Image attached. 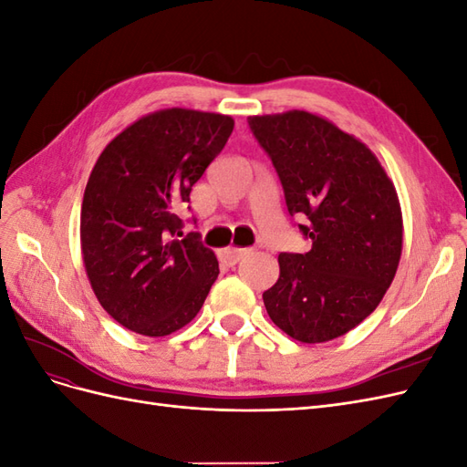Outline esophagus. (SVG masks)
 I'll return each mask as SVG.
<instances>
[{"label":"esophagus","instance_id":"34e87169","mask_svg":"<svg viewBox=\"0 0 467 467\" xmlns=\"http://www.w3.org/2000/svg\"><path fill=\"white\" fill-rule=\"evenodd\" d=\"M247 253H251V249H239V247H230V249H223L220 253V259L225 263V265H237L239 261H242Z\"/></svg>","mask_w":467,"mask_h":467}]
</instances>
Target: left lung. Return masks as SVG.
Listing matches in <instances>:
<instances>
[{
  "instance_id": "left-lung-1",
  "label": "left lung",
  "mask_w": 467,
  "mask_h": 467,
  "mask_svg": "<svg viewBox=\"0 0 467 467\" xmlns=\"http://www.w3.org/2000/svg\"><path fill=\"white\" fill-rule=\"evenodd\" d=\"M285 189L290 216L312 239L307 253H280V275L263 292L268 317L300 343H327L355 329L384 298L403 249L398 191L374 151L307 110L249 117Z\"/></svg>"
}]
</instances>
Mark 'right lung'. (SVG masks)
Here are the masks:
<instances>
[{
    "label": "right lung",
    "instance_id": "1",
    "mask_svg": "<svg viewBox=\"0 0 467 467\" xmlns=\"http://www.w3.org/2000/svg\"><path fill=\"white\" fill-rule=\"evenodd\" d=\"M234 119L161 109L117 134L99 155L81 202V257L105 312L122 327L165 337L191 323L220 275L177 210L228 142Z\"/></svg>",
    "mask_w": 467,
    "mask_h": 467
}]
</instances>
